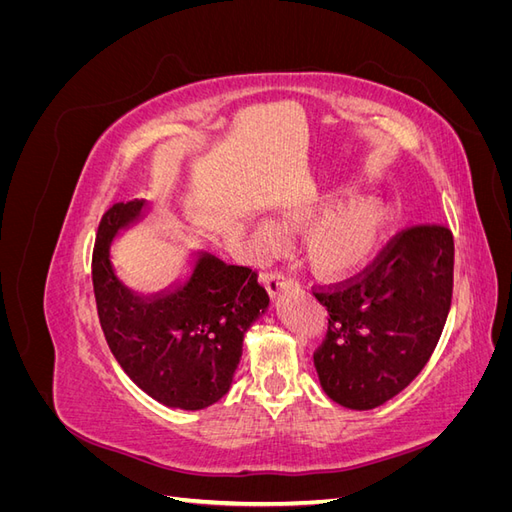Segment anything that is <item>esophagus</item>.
Returning a JSON list of instances; mask_svg holds the SVG:
<instances>
[{
  "label": "esophagus",
  "mask_w": 512,
  "mask_h": 512,
  "mask_svg": "<svg viewBox=\"0 0 512 512\" xmlns=\"http://www.w3.org/2000/svg\"><path fill=\"white\" fill-rule=\"evenodd\" d=\"M290 284H292V277L286 275V273H282V271H269V273L265 275V286H267L271 297H277V294L282 292V288H286V286H290Z\"/></svg>",
  "instance_id": "obj_1"
}]
</instances>
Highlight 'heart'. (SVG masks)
<instances>
[{
    "mask_svg": "<svg viewBox=\"0 0 512 512\" xmlns=\"http://www.w3.org/2000/svg\"><path fill=\"white\" fill-rule=\"evenodd\" d=\"M309 209L288 215L286 226L305 224ZM389 224V209L374 196H363L339 205L307 228L303 237V256L318 275H346L369 260L376 252L382 232ZM252 243L258 254H269L280 245V232L271 224H258L252 232Z\"/></svg>",
    "mask_w": 512,
    "mask_h": 512,
    "instance_id": "obj_1",
    "label": "heart"
}]
</instances>
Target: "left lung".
<instances>
[{
    "mask_svg": "<svg viewBox=\"0 0 512 512\" xmlns=\"http://www.w3.org/2000/svg\"><path fill=\"white\" fill-rule=\"evenodd\" d=\"M453 232L442 224L399 230L344 282L316 286L327 335L314 352L324 393L339 406H382L421 374L453 299Z\"/></svg>",
    "mask_w": 512,
    "mask_h": 512,
    "instance_id": "obj_1",
    "label": "left lung"
}]
</instances>
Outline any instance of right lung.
Returning a JSON list of instances; mask_svg holds the SVG:
<instances>
[{
	"instance_id": "1",
	"label": "right lung",
	"mask_w": 512,
	"mask_h": 512,
	"mask_svg": "<svg viewBox=\"0 0 512 512\" xmlns=\"http://www.w3.org/2000/svg\"><path fill=\"white\" fill-rule=\"evenodd\" d=\"M145 200L115 203L98 226L91 280L106 344L136 386L168 408L203 410L222 399L241 359L243 335L269 294L250 267L200 254L188 284L141 299L111 267V241L141 218Z\"/></svg>"
}]
</instances>
